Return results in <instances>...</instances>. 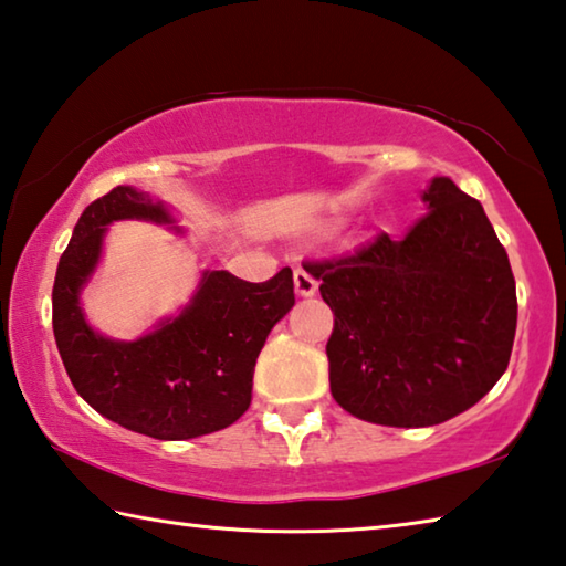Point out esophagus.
<instances>
[{"mask_svg":"<svg viewBox=\"0 0 566 566\" xmlns=\"http://www.w3.org/2000/svg\"><path fill=\"white\" fill-rule=\"evenodd\" d=\"M293 283H295V295H301V298H311V295H316L318 291V281L308 271H303V268H298V271L293 273Z\"/></svg>","mask_w":566,"mask_h":566,"instance_id":"1","label":"esophagus"}]
</instances>
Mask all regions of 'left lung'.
Segmentation results:
<instances>
[{
  "instance_id": "obj_1",
  "label": "left lung",
  "mask_w": 566,
  "mask_h": 566,
  "mask_svg": "<svg viewBox=\"0 0 566 566\" xmlns=\"http://www.w3.org/2000/svg\"><path fill=\"white\" fill-rule=\"evenodd\" d=\"M401 240L378 235L338 261L305 263L336 326L331 394L356 419L398 429L449 421L502 378L516 333V285L481 202L453 180L423 190Z\"/></svg>"
}]
</instances>
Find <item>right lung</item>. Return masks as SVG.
<instances>
[{
    "instance_id": "1",
    "label": "right lung",
    "mask_w": 566,
    "mask_h": 566,
    "mask_svg": "<svg viewBox=\"0 0 566 566\" xmlns=\"http://www.w3.org/2000/svg\"><path fill=\"white\" fill-rule=\"evenodd\" d=\"M117 220L175 222L163 200L133 185H117L80 216L52 289L54 340L72 386L105 419L160 441L226 429L248 411L258 354L293 308V271L283 268L265 283L202 271L178 316L135 340L107 338L87 323L80 295Z\"/></svg>"
}]
</instances>
